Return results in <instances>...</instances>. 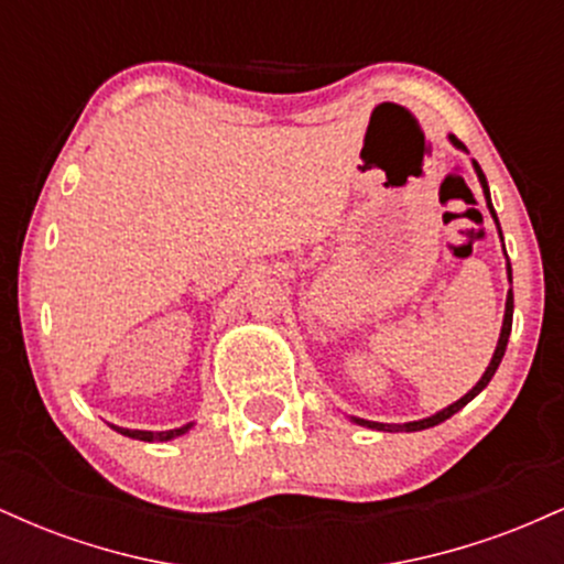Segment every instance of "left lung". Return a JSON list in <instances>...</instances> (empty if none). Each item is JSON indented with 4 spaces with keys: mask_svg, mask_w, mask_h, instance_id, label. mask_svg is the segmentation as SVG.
Returning a JSON list of instances; mask_svg holds the SVG:
<instances>
[{
    "mask_svg": "<svg viewBox=\"0 0 564 564\" xmlns=\"http://www.w3.org/2000/svg\"><path fill=\"white\" fill-rule=\"evenodd\" d=\"M451 142L456 148H464V142L458 140V138H453L451 134ZM475 172H477V177H480V185H482V191H485V200H488V209H490V215H494V219L498 223V217H496V212H494V204H490V191H488V180H485V174H482V170H480V164H477L475 161ZM507 273H509V281H511V264H507ZM511 315H514V294H511L509 291V296H507V313H503V326H501V336H498V345H496V352H494V358H490V366L485 368V373H482V379L477 381L475 387H471V390L464 394L462 400H456V403L453 405H448V408H443V411L440 413H435V416H430V419H422V422H408V424H379V422H366V419H352L355 424H360V426H371V430H381V432H419V430H430V426H435V424H440V422H445V419H451L453 413L456 411H462L464 405L469 403L471 398H475V394H480L485 387H488V381L494 379V373H496V368H498V364H501V358H503V352H507V341H509V334H511Z\"/></svg>",
    "mask_w": 564,
    "mask_h": 564,
    "instance_id": "1",
    "label": "left lung"
}]
</instances>
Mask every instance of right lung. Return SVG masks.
<instances>
[{
	"instance_id": "1",
	"label": "right lung",
	"mask_w": 564,
	"mask_h": 564,
	"mask_svg": "<svg viewBox=\"0 0 564 564\" xmlns=\"http://www.w3.org/2000/svg\"><path fill=\"white\" fill-rule=\"evenodd\" d=\"M193 424H185L180 426V430H166V432H145V430H124V426H113L116 432H121V435L127 437H134V440H145V443H164V440H172V437H180L185 435L187 430H191Z\"/></svg>"
}]
</instances>
